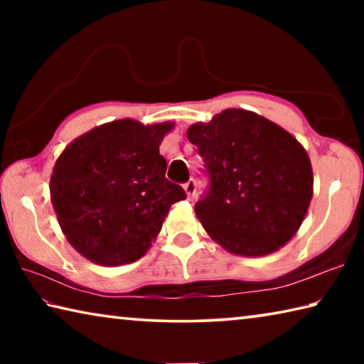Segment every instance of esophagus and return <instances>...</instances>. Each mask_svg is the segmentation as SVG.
Listing matches in <instances>:
<instances>
[{"label": "esophagus", "instance_id": "obj_1", "mask_svg": "<svg viewBox=\"0 0 364 364\" xmlns=\"http://www.w3.org/2000/svg\"><path fill=\"white\" fill-rule=\"evenodd\" d=\"M196 181L194 180H189L186 184H184V191H186V194L189 199H193V197L196 196Z\"/></svg>", "mask_w": 364, "mask_h": 364}]
</instances>
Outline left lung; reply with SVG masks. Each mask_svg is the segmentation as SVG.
<instances>
[{"label":"left lung","instance_id":"left-lung-1","mask_svg":"<svg viewBox=\"0 0 364 364\" xmlns=\"http://www.w3.org/2000/svg\"><path fill=\"white\" fill-rule=\"evenodd\" d=\"M205 160L210 188L194 212L236 255L276 252L299 231L313 197L306 151L284 128L244 109H226L188 128Z\"/></svg>","mask_w":364,"mask_h":364}]
</instances>
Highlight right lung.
<instances>
[{
  "label": "right lung",
  "instance_id": "obj_1",
  "mask_svg": "<svg viewBox=\"0 0 364 364\" xmlns=\"http://www.w3.org/2000/svg\"><path fill=\"white\" fill-rule=\"evenodd\" d=\"M173 123L122 119L73 139L53 168L49 193L60 230L85 258L104 267L143 257L168 215L186 199L165 178L159 154Z\"/></svg>",
  "mask_w": 364,
  "mask_h": 364
}]
</instances>
